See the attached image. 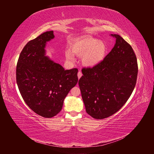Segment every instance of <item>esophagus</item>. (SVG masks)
<instances>
[{
	"label": "esophagus",
	"mask_w": 154,
	"mask_h": 154,
	"mask_svg": "<svg viewBox=\"0 0 154 154\" xmlns=\"http://www.w3.org/2000/svg\"><path fill=\"white\" fill-rule=\"evenodd\" d=\"M82 72L80 71H79L78 72V78H80L82 77Z\"/></svg>",
	"instance_id": "34e87169"
}]
</instances>
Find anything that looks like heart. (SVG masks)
I'll return each mask as SVG.
<instances>
[{
	"label": "heart",
	"mask_w": 154,
	"mask_h": 154,
	"mask_svg": "<svg viewBox=\"0 0 154 154\" xmlns=\"http://www.w3.org/2000/svg\"><path fill=\"white\" fill-rule=\"evenodd\" d=\"M106 45L103 41L92 37L78 39L72 45V53L83 56L82 62L87 66H94L103 60L106 53ZM66 57L73 60L74 55L70 51H66Z\"/></svg>",
	"instance_id": "obj_1"
}]
</instances>
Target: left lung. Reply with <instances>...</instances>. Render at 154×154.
<instances>
[{"instance_id":"1","label":"left lung","mask_w":154,"mask_h":154,"mask_svg":"<svg viewBox=\"0 0 154 154\" xmlns=\"http://www.w3.org/2000/svg\"><path fill=\"white\" fill-rule=\"evenodd\" d=\"M111 36L116 38L112 49L95 66L83 68L78 82L87 113L96 119L117 112L137 81V58L131 45L118 35Z\"/></svg>"}]
</instances>
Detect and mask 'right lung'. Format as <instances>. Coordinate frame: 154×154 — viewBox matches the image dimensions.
<instances>
[{"label":"right lung","mask_w":154,"mask_h":154,"mask_svg":"<svg viewBox=\"0 0 154 154\" xmlns=\"http://www.w3.org/2000/svg\"><path fill=\"white\" fill-rule=\"evenodd\" d=\"M54 37L53 31H46L27 42L16 69L23 100L36 114L47 118L61 111L65 97L78 81V69L65 70L45 56L46 42Z\"/></svg>","instance_id":"1"}]
</instances>
